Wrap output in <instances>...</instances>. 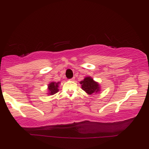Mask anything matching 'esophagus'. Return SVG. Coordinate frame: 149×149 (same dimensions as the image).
<instances>
[{
  "label": "esophagus",
  "mask_w": 149,
  "mask_h": 149,
  "mask_svg": "<svg viewBox=\"0 0 149 149\" xmlns=\"http://www.w3.org/2000/svg\"><path fill=\"white\" fill-rule=\"evenodd\" d=\"M74 79H75L74 77H72V78H71V79H70V81H74Z\"/></svg>",
  "instance_id": "esophagus-1"
}]
</instances>
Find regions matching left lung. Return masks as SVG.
Listing matches in <instances>:
<instances>
[{"label":"left lung","instance_id":"obj_1","mask_svg":"<svg viewBox=\"0 0 149 149\" xmlns=\"http://www.w3.org/2000/svg\"><path fill=\"white\" fill-rule=\"evenodd\" d=\"M81 84V88L88 94L91 95L92 93L99 92L100 91V87L98 83L95 82L90 77H87L80 82Z\"/></svg>","mask_w":149,"mask_h":149}]
</instances>
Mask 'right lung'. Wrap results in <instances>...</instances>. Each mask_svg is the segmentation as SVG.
<instances>
[{"label":"right lung","mask_w":149,"mask_h":149,"mask_svg":"<svg viewBox=\"0 0 149 149\" xmlns=\"http://www.w3.org/2000/svg\"><path fill=\"white\" fill-rule=\"evenodd\" d=\"M59 84L60 82H52L48 85V94L54 95L59 91Z\"/></svg>","instance_id":"add662e5"}]
</instances>
